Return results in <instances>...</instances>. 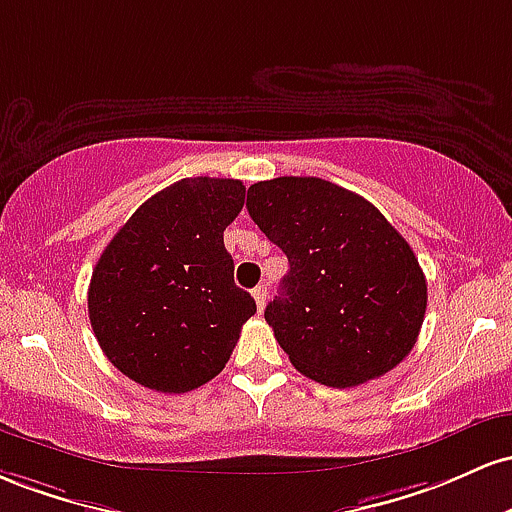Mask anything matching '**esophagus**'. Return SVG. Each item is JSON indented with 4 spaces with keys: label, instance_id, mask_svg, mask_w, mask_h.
Segmentation results:
<instances>
[{
    "label": "esophagus",
    "instance_id": "34e87169",
    "mask_svg": "<svg viewBox=\"0 0 512 512\" xmlns=\"http://www.w3.org/2000/svg\"><path fill=\"white\" fill-rule=\"evenodd\" d=\"M266 297H268V287L266 285H258L254 287V300H256V307L258 312H263V304H266Z\"/></svg>",
    "mask_w": 512,
    "mask_h": 512
}]
</instances>
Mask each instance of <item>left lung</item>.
<instances>
[{
    "label": "left lung",
    "mask_w": 512,
    "mask_h": 512,
    "mask_svg": "<svg viewBox=\"0 0 512 512\" xmlns=\"http://www.w3.org/2000/svg\"><path fill=\"white\" fill-rule=\"evenodd\" d=\"M246 210L290 263L266 321L302 375L358 387L411 353L426 275L375 205L317 176H280L254 183Z\"/></svg>",
    "instance_id": "8db88e82"
}]
</instances>
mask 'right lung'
I'll return each instance as SVG.
<instances>
[{
    "label": "right lung",
    "instance_id": "obj_1",
    "mask_svg": "<svg viewBox=\"0 0 512 512\" xmlns=\"http://www.w3.org/2000/svg\"><path fill=\"white\" fill-rule=\"evenodd\" d=\"M244 183H171L118 229L91 273L89 319L106 358L142 387L183 394L227 365L254 297L234 283L225 229Z\"/></svg>",
    "mask_w": 512,
    "mask_h": 512
}]
</instances>
